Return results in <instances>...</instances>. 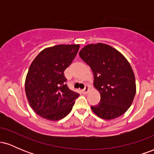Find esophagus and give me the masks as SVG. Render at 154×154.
<instances>
[{
    "label": "esophagus",
    "mask_w": 154,
    "mask_h": 154,
    "mask_svg": "<svg viewBox=\"0 0 154 154\" xmlns=\"http://www.w3.org/2000/svg\"><path fill=\"white\" fill-rule=\"evenodd\" d=\"M82 91H83V93H88V92L90 91V88H89V86H88V85H85V88L82 90Z\"/></svg>",
    "instance_id": "1"
}]
</instances>
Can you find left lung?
I'll return each instance as SVG.
<instances>
[{
    "label": "left lung",
    "mask_w": 154,
    "mask_h": 154,
    "mask_svg": "<svg viewBox=\"0 0 154 154\" xmlns=\"http://www.w3.org/2000/svg\"><path fill=\"white\" fill-rule=\"evenodd\" d=\"M79 55L91 68L93 85L100 94L99 103L91 106L92 111L106 120L125 114L136 93L135 75L126 58L114 48L103 43L85 45Z\"/></svg>",
    "instance_id": "8db88e82"
}]
</instances>
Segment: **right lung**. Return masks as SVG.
I'll list each match as a JSON object with an SVG mask.
<instances>
[{
    "label": "right lung",
    "instance_id": "obj_1",
    "mask_svg": "<svg viewBox=\"0 0 154 154\" xmlns=\"http://www.w3.org/2000/svg\"><path fill=\"white\" fill-rule=\"evenodd\" d=\"M79 45H58L40 52L32 62L25 79V93L33 111L44 119L57 121L70 111L79 96L66 84L65 69Z\"/></svg>",
    "mask_w": 154,
    "mask_h": 154
}]
</instances>
